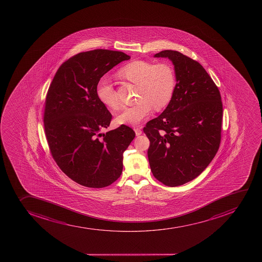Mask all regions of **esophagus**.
<instances>
[{
  "instance_id": "obj_1",
  "label": "esophagus",
  "mask_w": 262,
  "mask_h": 262,
  "mask_svg": "<svg viewBox=\"0 0 262 262\" xmlns=\"http://www.w3.org/2000/svg\"><path fill=\"white\" fill-rule=\"evenodd\" d=\"M134 130H135L136 135L137 136H140L141 134H142V129H140V128H138V127H137V128H135L134 129Z\"/></svg>"
}]
</instances>
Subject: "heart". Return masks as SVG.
Instances as JSON below:
<instances>
[{
  "label": "heart",
  "mask_w": 262,
  "mask_h": 262,
  "mask_svg": "<svg viewBox=\"0 0 262 262\" xmlns=\"http://www.w3.org/2000/svg\"><path fill=\"white\" fill-rule=\"evenodd\" d=\"M119 75L139 85L138 101L125 106L117 116L119 124L138 125L147 119L153 108L157 111L168 105L173 96L176 78L173 70L166 63L135 60L124 66ZM96 94L101 104L110 109L118 107L116 93L108 77H103L96 85Z\"/></svg>",
  "instance_id": "b5f03b06"
}]
</instances>
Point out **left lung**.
Listing matches in <instances>:
<instances>
[{"label": "left lung", "mask_w": 262, "mask_h": 262, "mask_svg": "<svg viewBox=\"0 0 262 262\" xmlns=\"http://www.w3.org/2000/svg\"><path fill=\"white\" fill-rule=\"evenodd\" d=\"M155 57L171 60L177 83L166 108L143 128L150 142L148 161L156 179L179 186L199 176L214 158L223 105L219 89L199 62L173 50Z\"/></svg>", "instance_id": "obj_1"}]
</instances>
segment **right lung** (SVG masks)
I'll return each mask as SVG.
<instances>
[{
	"instance_id": "1",
	"label": "right lung",
	"mask_w": 262,
	"mask_h": 262,
	"mask_svg": "<svg viewBox=\"0 0 262 262\" xmlns=\"http://www.w3.org/2000/svg\"><path fill=\"white\" fill-rule=\"evenodd\" d=\"M129 58L114 50L79 53L60 66L48 91L43 122L50 153L60 170L83 186L103 188L116 181L123 153L135 138L124 124L101 133L112 114L96 94L101 77Z\"/></svg>"
}]
</instances>
